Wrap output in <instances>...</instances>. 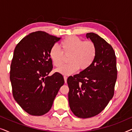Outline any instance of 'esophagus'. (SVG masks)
<instances>
[{
  "mask_svg": "<svg viewBox=\"0 0 132 132\" xmlns=\"http://www.w3.org/2000/svg\"><path fill=\"white\" fill-rule=\"evenodd\" d=\"M64 79L65 83H67V77L66 76H64Z\"/></svg>",
  "mask_w": 132,
  "mask_h": 132,
  "instance_id": "esophagus-1",
  "label": "esophagus"
}]
</instances>
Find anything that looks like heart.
<instances>
[{
    "mask_svg": "<svg viewBox=\"0 0 132 132\" xmlns=\"http://www.w3.org/2000/svg\"><path fill=\"white\" fill-rule=\"evenodd\" d=\"M62 51L54 45L48 53L53 65L59 67L64 60V56L69 55L67 64L56 70L57 73L65 75H71L80 69L82 71L89 68L94 62L97 50L95 44L91 41H84L76 36H68L60 43Z\"/></svg>",
    "mask_w": 132,
    "mask_h": 132,
    "instance_id": "obj_1",
    "label": "heart"
}]
</instances>
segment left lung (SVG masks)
Returning <instances> with one entry per match:
<instances>
[{
    "label": "left lung",
    "mask_w": 132,
    "mask_h": 132,
    "mask_svg": "<svg viewBox=\"0 0 132 132\" xmlns=\"http://www.w3.org/2000/svg\"><path fill=\"white\" fill-rule=\"evenodd\" d=\"M86 37L97 47L94 62L88 69L67 79L70 108L81 118L94 117L106 108L114 94L117 78L112 47L96 34L87 33Z\"/></svg>",
    "instance_id": "8db88e82"
}]
</instances>
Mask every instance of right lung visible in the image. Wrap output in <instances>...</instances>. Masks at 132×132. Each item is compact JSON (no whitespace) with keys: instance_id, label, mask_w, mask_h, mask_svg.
<instances>
[{"instance_id":"add662e5","label":"right lung","mask_w":132,"mask_h":132,"mask_svg":"<svg viewBox=\"0 0 132 132\" xmlns=\"http://www.w3.org/2000/svg\"><path fill=\"white\" fill-rule=\"evenodd\" d=\"M61 38L43 31L23 38L14 49L10 67V80L15 100L27 113L46 114L64 84L60 73L48 76L53 65L48 53Z\"/></svg>"}]
</instances>
